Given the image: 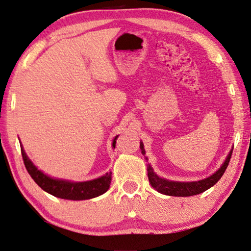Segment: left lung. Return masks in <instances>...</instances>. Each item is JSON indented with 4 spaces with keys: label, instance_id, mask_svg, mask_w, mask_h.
<instances>
[{
    "label": "left lung",
    "instance_id": "left-lung-1",
    "mask_svg": "<svg viewBox=\"0 0 251 251\" xmlns=\"http://www.w3.org/2000/svg\"><path fill=\"white\" fill-rule=\"evenodd\" d=\"M140 148L142 151V154H145V151L143 148V143L140 144ZM231 154H233V150L230 151L227 158L225 159L224 164L222 165V167L214 173L212 176L207 177L203 180L199 181H193V182H178V181H169L167 179H163L158 177L156 175L152 167H148V176L150 183L152 184V187L157 190L158 192L163 193V195L166 196H173V197H190V196H196L199 195V193L204 192L207 189L213 187L214 184L220 180L221 177L223 176L225 173L226 168H227L229 160L231 157Z\"/></svg>",
    "mask_w": 251,
    "mask_h": 251
}]
</instances>
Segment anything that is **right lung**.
I'll use <instances>...</instances> for the list:
<instances>
[{
	"label": "right lung",
	"mask_w": 251,
	"mask_h": 251,
	"mask_svg": "<svg viewBox=\"0 0 251 251\" xmlns=\"http://www.w3.org/2000/svg\"><path fill=\"white\" fill-rule=\"evenodd\" d=\"M117 139L118 135L112 142L113 148L116 146ZM21 151L24 164H25V167L28 174L30 175V177L34 179L35 182L42 190L56 198L67 200H87L102 195L109 189L111 182V172L107 173L105 176L100 178L84 182H71L68 180L53 179L46 176L44 173L37 169L35 165L31 163V160L27 157L23 146H21Z\"/></svg>",
	"instance_id": "right-lung-1"
}]
</instances>
